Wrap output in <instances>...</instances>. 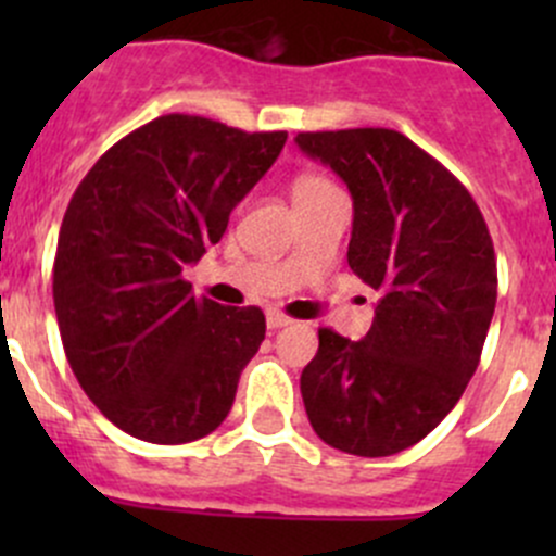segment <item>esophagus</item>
Instances as JSON below:
<instances>
[{
    "label": "esophagus",
    "mask_w": 556,
    "mask_h": 556,
    "mask_svg": "<svg viewBox=\"0 0 556 556\" xmlns=\"http://www.w3.org/2000/svg\"><path fill=\"white\" fill-rule=\"evenodd\" d=\"M266 325L271 330H277V328H285V325H290V317L288 314H282L279 309H268V314H266Z\"/></svg>",
    "instance_id": "34e87169"
}]
</instances>
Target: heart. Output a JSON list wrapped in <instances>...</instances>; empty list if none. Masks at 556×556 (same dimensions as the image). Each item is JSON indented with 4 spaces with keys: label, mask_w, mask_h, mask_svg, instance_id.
I'll use <instances>...</instances> for the list:
<instances>
[{
    "label": "heart",
    "mask_w": 556,
    "mask_h": 556,
    "mask_svg": "<svg viewBox=\"0 0 556 556\" xmlns=\"http://www.w3.org/2000/svg\"><path fill=\"white\" fill-rule=\"evenodd\" d=\"M328 190H336V188L325 177H319V174H301V177H295L293 182V201L295 204H301V201H312L317 199V195L328 193Z\"/></svg>",
    "instance_id": "obj_1"
}]
</instances>
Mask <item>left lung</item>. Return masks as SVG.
Returning <instances> with one entry per match:
<instances>
[{
  "instance_id": "1",
  "label": "left lung",
  "mask_w": 556,
  "mask_h": 556,
  "mask_svg": "<svg viewBox=\"0 0 556 556\" xmlns=\"http://www.w3.org/2000/svg\"><path fill=\"white\" fill-rule=\"evenodd\" d=\"M295 144L350 188L346 261L379 293L361 341L319 328L301 395L325 444L387 457L422 441L473 377L497 301L495 247L465 185L401 131H304Z\"/></svg>"
}]
</instances>
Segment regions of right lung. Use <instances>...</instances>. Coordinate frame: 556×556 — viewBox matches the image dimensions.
I'll return each instance as SVG.
<instances>
[{
    "label": "right lung",
    "instance_id": "add662e5",
    "mask_svg": "<svg viewBox=\"0 0 556 556\" xmlns=\"http://www.w3.org/2000/svg\"><path fill=\"white\" fill-rule=\"evenodd\" d=\"M285 139L172 112L77 185L55 247V319L77 382L123 433L188 444L231 412L266 317L195 299L182 268L220 242Z\"/></svg>",
    "mask_w": 556,
    "mask_h": 556
}]
</instances>
